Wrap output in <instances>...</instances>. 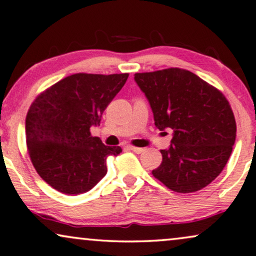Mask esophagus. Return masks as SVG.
I'll use <instances>...</instances> for the list:
<instances>
[{"instance_id":"esophagus-1","label":"esophagus","mask_w":256,"mask_h":256,"mask_svg":"<svg viewBox=\"0 0 256 256\" xmlns=\"http://www.w3.org/2000/svg\"><path fill=\"white\" fill-rule=\"evenodd\" d=\"M128 148L131 150V151H134V152H136V153H142V152H144V148H137V146H132V145H128Z\"/></svg>"}]
</instances>
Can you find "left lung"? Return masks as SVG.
Segmentation results:
<instances>
[{"label": "left lung", "mask_w": 256, "mask_h": 256, "mask_svg": "<svg viewBox=\"0 0 256 256\" xmlns=\"http://www.w3.org/2000/svg\"><path fill=\"white\" fill-rule=\"evenodd\" d=\"M151 105L154 125L172 128L162 162L152 174L170 190L192 193L210 185L230 159L236 122L220 90L179 68L134 74Z\"/></svg>", "instance_id": "left-lung-1"}]
</instances>
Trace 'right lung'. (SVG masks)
<instances>
[{"mask_svg": "<svg viewBox=\"0 0 256 256\" xmlns=\"http://www.w3.org/2000/svg\"><path fill=\"white\" fill-rule=\"evenodd\" d=\"M128 74H74L40 92L26 118L28 152L36 172L60 193L90 190L106 174V158L119 146L104 145L90 128L102 114Z\"/></svg>", "mask_w": 256, "mask_h": 256, "instance_id": "1", "label": "right lung"}]
</instances>
